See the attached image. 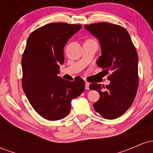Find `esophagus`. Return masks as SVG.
<instances>
[{
  "label": "esophagus",
  "mask_w": 153,
  "mask_h": 153,
  "mask_svg": "<svg viewBox=\"0 0 153 153\" xmlns=\"http://www.w3.org/2000/svg\"><path fill=\"white\" fill-rule=\"evenodd\" d=\"M85 89L86 90H89V85H90V83H89L88 82H85Z\"/></svg>",
  "instance_id": "esophagus-1"
}]
</instances>
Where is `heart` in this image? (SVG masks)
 Here are the masks:
<instances>
[{"instance_id": "heart-1", "label": "heart", "mask_w": 153, "mask_h": 153, "mask_svg": "<svg viewBox=\"0 0 153 153\" xmlns=\"http://www.w3.org/2000/svg\"><path fill=\"white\" fill-rule=\"evenodd\" d=\"M88 41H91V40H88Z\"/></svg>"}]
</instances>
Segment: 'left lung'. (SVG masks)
<instances>
[{"label": "left lung", "mask_w": 153, "mask_h": 153, "mask_svg": "<svg viewBox=\"0 0 153 153\" xmlns=\"http://www.w3.org/2000/svg\"><path fill=\"white\" fill-rule=\"evenodd\" d=\"M85 28L99 41L101 55L97 65L108 76L109 85L91 83V90L100 94L94 104L96 112L107 119L124 114L134 101L137 91L138 55L129 33L122 26L101 22L85 25Z\"/></svg>", "instance_id": "left-lung-1"}]
</instances>
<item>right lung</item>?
<instances>
[{
    "label": "right lung",
    "instance_id": "add662e5",
    "mask_svg": "<svg viewBox=\"0 0 153 153\" xmlns=\"http://www.w3.org/2000/svg\"><path fill=\"white\" fill-rule=\"evenodd\" d=\"M81 28L78 24L52 23L36 29L27 39L22 59V88L31 106L47 120L67 117L71 101L85 89V82L79 77L68 81L58 76L65 45Z\"/></svg>",
    "mask_w": 153,
    "mask_h": 153
}]
</instances>
